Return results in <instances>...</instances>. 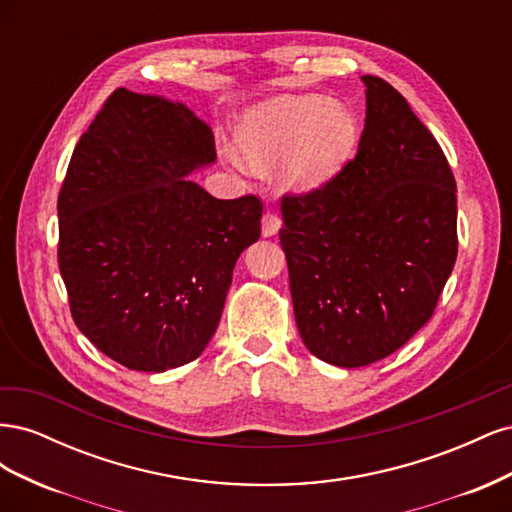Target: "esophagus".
<instances>
[{
  "mask_svg": "<svg viewBox=\"0 0 512 512\" xmlns=\"http://www.w3.org/2000/svg\"><path fill=\"white\" fill-rule=\"evenodd\" d=\"M280 226H282V220L277 218L275 213H265L262 215V235L265 237H275L277 235V230H280Z\"/></svg>",
  "mask_w": 512,
  "mask_h": 512,
  "instance_id": "esophagus-1",
  "label": "esophagus"
}]
</instances>
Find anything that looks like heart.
Wrapping results in <instances>:
<instances>
[{"mask_svg":"<svg viewBox=\"0 0 512 512\" xmlns=\"http://www.w3.org/2000/svg\"><path fill=\"white\" fill-rule=\"evenodd\" d=\"M356 141L354 115L320 96H284L260 104L237 130L243 160L258 170L286 160L282 179L294 190H312L329 181L346 164Z\"/></svg>","mask_w":512,"mask_h":512,"instance_id":"1","label":"heart"}]
</instances>
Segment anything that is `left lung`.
I'll return each mask as SVG.
<instances>
[{"label": "left lung", "mask_w": 512, "mask_h": 512, "mask_svg": "<svg viewBox=\"0 0 512 512\" xmlns=\"http://www.w3.org/2000/svg\"><path fill=\"white\" fill-rule=\"evenodd\" d=\"M359 151L320 188L282 198L294 318L337 367L393 354L433 316L457 260V185L433 134L378 76Z\"/></svg>", "instance_id": "obj_1"}]
</instances>
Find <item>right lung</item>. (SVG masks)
<instances>
[{
	"instance_id": "add662e5",
	"label": "right lung",
	"mask_w": 512,
	"mask_h": 512,
	"mask_svg": "<svg viewBox=\"0 0 512 512\" xmlns=\"http://www.w3.org/2000/svg\"><path fill=\"white\" fill-rule=\"evenodd\" d=\"M215 160L188 106L115 89L76 143L57 198L59 271L76 327L108 359L166 371L218 329L232 269L260 237L254 194L188 179Z\"/></svg>"
}]
</instances>
